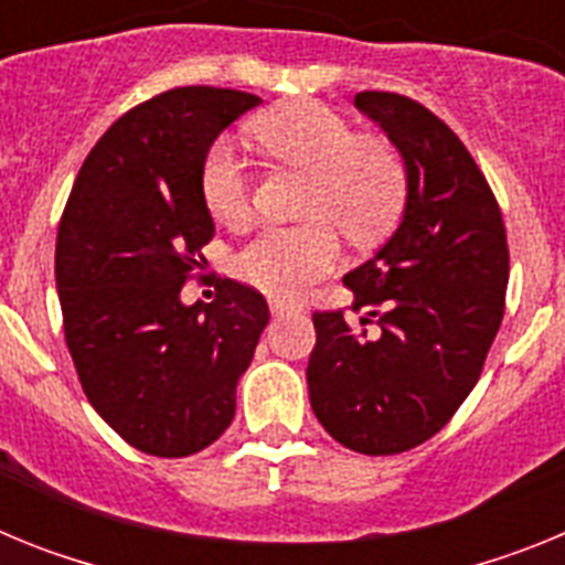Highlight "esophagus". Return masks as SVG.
I'll return each mask as SVG.
<instances>
[{
    "label": "esophagus",
    "instance_id": "1",
    "mask_svg": "<svg viewBox=\"0 0 565 565\" xmlns=\"http://www.w3.org/2000/svg\"><path fill=\"white\" fill-rule=\"evenodd\" d=\"M268 308H271V313H291L294 306H288L286 299H271L268 302Z\"/></svg>",
    "mask_w": 565,
    "mask_h": 565
}]
</instances>
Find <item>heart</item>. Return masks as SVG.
<instances>
[{
	"label": "heart",
	"instance_id": "1",
	"mask_svg": "<svg viewBox=\"0 0 565 565\" xmlns=\"http://www.w3.org/2000/svg\"><path fill=\"white\" fill-rule=\"evenodd\" d=\"M257 141L288 167L311 174L299 226H266L234 254L243 282L297 297L339 263L337 223L344 234L376 237L398 217L407 198V167L396 147L359 138L353 124L319 102H291L254 124ZM201 194L217 223L234 226L252 206V178L232 141H217L203 158Z\"/></svg>",
	"mask_w": 565,
	"mask_h": 565
}]
</instances>
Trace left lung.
Segmentation results:
<instances>
[{
  "instance_id": "1",
  "label": "left lung",
  "mask_w": 565,
  "mask_h": 565,
  "mask_svg": "<svg viewBox=\"0 0 565 565\" xmlns=\"http://www.w3.org/2000/svg\"><path fill=\"white\" fill-rule=\"evenodd\" d=\"M398 147L407 206L393 237L344 274L351 311H313L308 396L319 424L364 456L436 436L476 387L507 308L501 206L456 132L398 93L353 98ZM377 322L379 334L364 324Z\"/></svg>"
}]
</instances>
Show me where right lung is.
<instances>
[{
    "label": "right lung",
    "instance_id": "right-lung-1",
    "mask_svg": "<svg viewBox=\"0 0 565 565\" xmlns=\"http://www.w3.org/2000/svg\"><path fill=\"white\" fill-rule=\"evenodd\" d=\"M257 104L221 87L138 104L89 149L58 221L56 288L78 382L147 456H192L223 436L268 322L266 297L228 277L212 302H181L214 237L203 158Z\"/></svg>",
    "mask_w": 565,
    "mask_h": 565
}]
</instances>
